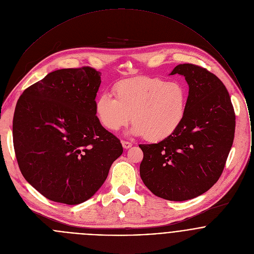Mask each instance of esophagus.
Returning a JSON list of instances; mask_svg holds the SVG:
<instances>
[{"label": "esophagus", "mask_w": 254, "mask_h": 254, "mask_svg": "<svg viewBox=\"0 0 254 254\" xmlns=\"http://www.w3.org/2000/svg\"><path fill=\"white\" fill-rule=\"evenodd\" d=\"M121 144H122L123 148H125V149H128V148H130V147L132 146V143H130V142H126V141H122V142H121Z\"/></svg>", "instance_id": "obj_1"}]
</instances>
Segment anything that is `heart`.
Listing matches in <instances>:
<instances>
[{
    "label": "heart",
    "instance_id": "heart-1",
    "mask_svg": "<svg viewBox=\"0 0 254 254\" xmlns=\"http://www.w3.org/2000/svg\"><path fill=\"white\" fill-rule=\"evenodd\" d=\"M113 92L95 103L98 120L116 132L134 122L129 134L157 143L171 137L182 125L188 108L189 91L180 82L155 77H138L118 82Z\"/></svg>",
    "mask_w": 254,
    "mask_h": 254
}]
</instances>
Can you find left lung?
<instances>
[{
  "label": "left lung",
  "instance_id": "obj_1",
  "mask_svg": "<svg viewBox=\"0 0 254 254\" xmlns=\"http://www.w3.org/2000/svg\"><path fill=\"white\" fill-rule=\"evenodd\" d=\"M180 74L189 85V100L180 128L157 144L140 145V175L156 196L184 201L207 191L221 176L235 136L236 116L229 93L213 73L184 64Z\"/></svg>",
  "mask_w": 254,
  "mask_h": 254
}]
</instances>
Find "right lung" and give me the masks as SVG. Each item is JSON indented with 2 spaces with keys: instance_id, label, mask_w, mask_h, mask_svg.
Listing matches in <instances>:
<instances>
[{
  "instance_id": "add662e5",
  "label": "right lung",
  "mask_w": 254,
  "mask_h": 254,
  "mask_svg": "<svg viewBox=\"0 0 254 254\" xmlns=\"http://www.w3.org/2000/svg\"><path fill=\"white\" fill-rule=\"evenodd\" d=\"M101 75L91 67L55 70L17 101L12 136L18 166L50 200L69 205L88 200L123 152L95 112Z\"/></svg>"
}]
</instances>
